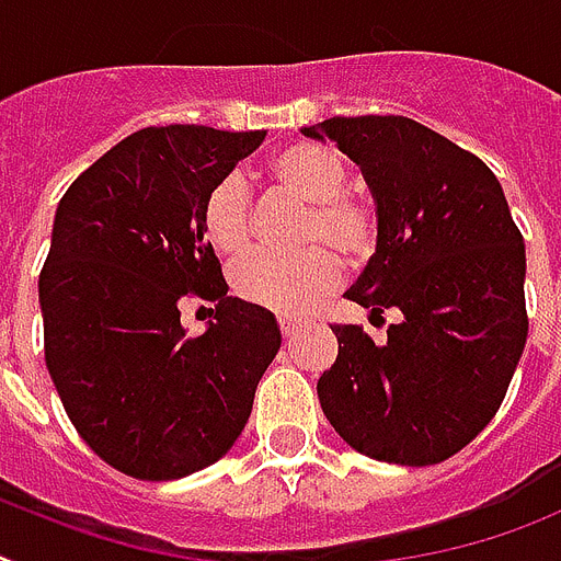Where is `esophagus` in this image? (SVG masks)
Masks as SVG:
<instances>
[{"mask_svg":"<svg viewBox=\"0 0 561 561\" xmlns=\"http://www.w3.org/2000/svg\"><path fill=\"white\" fill-rule=\"evenodd\" d=\"M277 327H280V335L291 337L295 335V330L300 327V321L298 318H289V314H280V318H277Z\"/></svg>","mask_w":561,"mask_h":561,"instance_id":"1","label":"esophagus"}]
</instances>
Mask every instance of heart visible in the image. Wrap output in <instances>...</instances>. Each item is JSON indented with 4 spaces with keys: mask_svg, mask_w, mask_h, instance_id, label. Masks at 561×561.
I'll return each mask as SVG.
<instances>
[{
    "mask_svg": "<svg viewBox=\"0 0 561 561\" xmlns=\"http://www.w3.org/2000/svg\"><path fill=\"white\" fill-rule=\"evenodd\" d=\"M272 180L304 203L307 220L295 257L252 254L231 270V289L252 307L300 314L341 284V260L358 270L378 252L381 211L373 197L346 188L344 160L318 142H291L272 157ZM201 231L220 257H238L252 243V201L240 174H226L201 203Z\"/></svg>",
    "mask_w": 561,
    "mask_h": 561,
    "instance_id": "heart-1",
    "label": "heart"
}]
</instances>
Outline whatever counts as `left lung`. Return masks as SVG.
Returning <instances> with one entry per match:
<instances>
[{"instance_id":"8db88e82","label":"left lung","mask_w":561,"mask_h":561,"mask_svg":"<svg viewBox=\"0 0 561 561\" xmlns=\"http://www.w3.org/2000/svg\"><path fill=\"white\" fill-rule=\"evenodd\" d=\"M304 134L353 157L381 211L378 252L346 298L373 318L398 314L383 344L358 323H332L323 413L369 458L447 461L499 413L525 350L519 226L496 174L415 119L332 117Z\"/></svg>"}]
</instances>
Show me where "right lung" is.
<instances>
[{
  "label": "right lung",
  "instance_id": "1",
  "mask_svg": "<svg viewBox=\"0 0 561 561\" xmlns=\"http://www.w3.org/2000/svg\"><path fill=\"white\" fill-rule=\"evenodd\" d=\"M266 131L151 125L59 201L39 304L45 364L82 442L119 473L171 481L224 458L280 350L272 312L229 298L201 203ZM216 304L203 336L179 307Z\"/></svg>",
  "mask_w": 561,
  "mask_h": 561
}]
</instances>
